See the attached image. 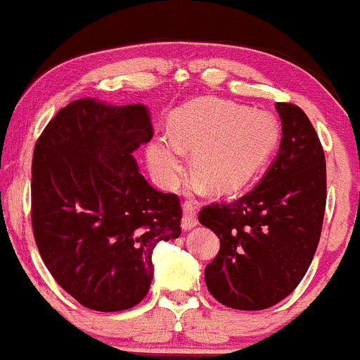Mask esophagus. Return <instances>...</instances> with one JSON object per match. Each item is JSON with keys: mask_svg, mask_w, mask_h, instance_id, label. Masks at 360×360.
Returning <instances> with one entry per match:
<instances>
[{"mask_svg": "<svg viewBox=\"0 0 360 360\" xmlns=\"http://www.w3.org/2000/svg\"><path fill=\"white\" fill-rule=\"evenodd\" d=\"M181 210H184V217H181V224H180L181 229L184 231L193 229V227L198 224L195 204H193V202H185L184 207H181Z\"/></svg>", "mask_w": 360, "mask_h": 360, "instance_id": "1", "label": "esophagus"}]
</instances>
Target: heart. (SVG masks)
I'll return each instance as SVG.
<instances>
[{"label": "heart", "instance_id": "1", "mask_svg": "<svg viewBox=\"0 0 360 360\" xmlns=\"http://www.w3.org/2000/svg\"><path fill=\"white\" fill-rule=\"evenodd\" d=\"M273 114L229 101L202 97L173 114L168 134L148 145V163L156 179L175 187L184 175L181 151H192V173L214 193L243 188L263 170L280 141Z\"/></svg>", "mask_w": 360, "mask_h": 360}]
</instances>
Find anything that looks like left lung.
I'll list each match as a JSON object with an SVG mask.
<instances>
[{
  "label": "left lung",
  "mask_w": 360,
  "mask_h": 360,
  "mask_svg": "<svg viewBox=\"0 0 360 360\" xmlns=\"http://www.w3.org/2000/svg\"><path fill=\"white\" fill-rule=\"evenodd\" d=\"M281 141L259 184L229 204L207 205L198 222L221 239L205 268L210 295L236 310H264L298 286L314 259L327 202L325 155L307 114L276 103Z\"/></svg>",
  "instance_id": "left-lung-1"
}]
</instances>
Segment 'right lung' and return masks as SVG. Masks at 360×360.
Instances as JSON below:
<instances>
[{"mask_svg": "<svg viewBox=\"0 0 360 360\" xmlns=\"http://www.w3.org/2000/svg\"><path fill=\"white\" fill-rule=\"evenodd\" d=\"M151 136L145 104L84 97L55 114L35 145L37 248L55 281L91 310L138 305L155 246L181 232L179 197L151 187L133 156Z\"/></svg>", "mask_w": 360, "mask_h": 360, "instance_id": "add662e5", "label": "right lung"}]
</instances>
